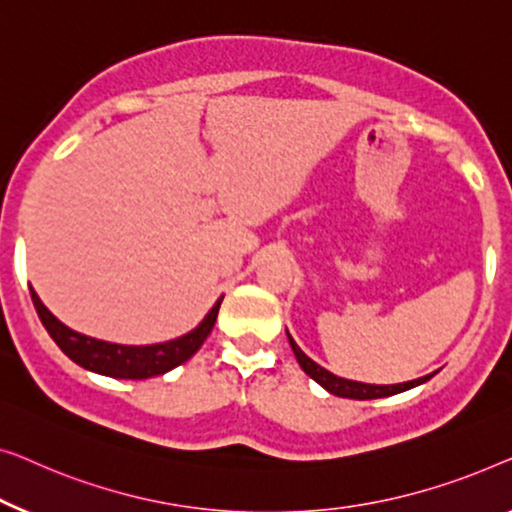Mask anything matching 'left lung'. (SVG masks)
<instances>
[{"label":"left lung","mask_w":512,"mask_h":512,"mask_svg":"<svg viewBox=\"0 0 512 512\" xmlns=\"http://www.w3.org/2000/svg\"><path fill=\"white\" fill-rule=\"evenodd\" d=\"M290 338V345L294 350V357H297V362L301 369H304L308 376H311L315 383H320L325 387L327 392L336 394V397H343V399H380V397H392V394H399V392H406L410 387H417L422 383H427V380L434 376V373H429V376H422L417 380H408V383H397V385H369V383H357V380H348V378H338L334 373H329L327 369H322L320 364H315L311 357L306 355L304 350L299 348L297 343H294V338L287 334Z\"/></svg>","instance_id":"1"}]
</instances>
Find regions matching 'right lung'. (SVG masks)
I'll return each mask as SVG.
<instances>
[{"mask_svg": "<svg viewBox=\"0 0 512 512\" xmlns=\"http://www.w3.org/2000/svg\"><path fill=\"white\" fill-rule=\"evenodd\" d=\"M34 308H37L39 320L50 334V338L60 345V350L67 355L71 362H76L83 369L102 373V376L111 378H127V380H143L162 376L176 366L187 362L194 352L201 348V343L206 341V336L211 334L218 318L222 297L215 301V306L208 311L204 320L199 322V327L187 331L185 336L174 338L167 343H155V345H120L99 341V338L78 334V331L69 329L55 318L53 313L43 306L39 294L30 287Z\"/></svg>", "mask_w": 512, "mask_h": 512, "instance_id": "1", "label": "right lung"}]
</instances>
